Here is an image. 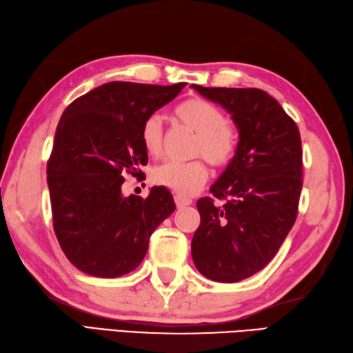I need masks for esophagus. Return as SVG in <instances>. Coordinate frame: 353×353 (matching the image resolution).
I'll return each mask as SVG.
<instances>
[{"label": "esophagus", "mask_w": 353, "mask_h": 353, "mask_svg": "<svg viewBox=\"0 0 353 353\" xmlns=\"http://www.w3.org/2000/svg\"><path fill=\"white\" fill-rule=\"evenodd\" d=\"M174 199H175V203H176V207H178V208L187 207V205H190V203H192V199L183 196V194H175Z\"/></svg>", "instance_id": "esophagus-1"}]
</instances>
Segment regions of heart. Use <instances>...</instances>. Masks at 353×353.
I'll use <instances>...</instances> for the list:
<instances>
[{
	"label": "heart",
	"instance_id": "b5f03b06",
	"mask_svg": "<svg viewBox=\"0 0 353 353\" xmlns=\"http://www.w3.org/2000/svg\"><path fill=\"white\" fill-rule=\"evenodd\" d=\"M175 119L194 132L193 154H201L213 166H226L236 155L239 136L234 125L225 119L221 108L202 98L183 101L174 108ZM140 142L150 157L163 151V122L159 114L148 116L140 128ZM208 175L202 159L166 161L152 172V181L183 196L201 189Z\"/></svg>",
	"mask_w": 353,
	"mask_h": 353
}]
</instances>
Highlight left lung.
I'll return each mask as SVG.
<instances>
[{
    "label": "left lung",
    "instance_id": "8db88e82",
    "mask_svg": "<svg viewBox=\"0 0 353 353\" xmlns=\"http://www.w3.org/2000/svg\"><path fill=\"white\" fill-rule=\"evenodd\" d=\"M221 104L239 130L234 159L211 185L223 203L201 198V223L192 256L203 276L237 283L252 276L276 255L294 225L302 190V143L297 125L268 92L202 88Z\"/></svg>",
    "mask_w": 353,
    "mask_h": 353
}]
</instances>
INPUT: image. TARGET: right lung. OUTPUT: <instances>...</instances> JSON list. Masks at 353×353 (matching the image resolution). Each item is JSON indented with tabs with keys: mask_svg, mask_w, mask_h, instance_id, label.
Masks as SVG:
<instances>
[{
	"mask_svg": "<svg viewBox=\"0 0 353 353\" xmlns=\"http://www.w3.org/2000/svg\"><path fill=\"white\" fill-rule=\"evenodd\" d=\"M172 85L112 81L69 104L46 166L54 232L68 260L98 278L127 275L142 263L150 237L175 202L152 187L146 199L123 196V175L142 176L148 154L140 128L174 99Z\"/></svg>",
	"mask_w": 353,
	"mask_h": 353,
	"instance_id": "right-lung-1",
	"label": "right lung"
}]
</instances>
